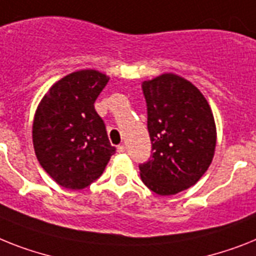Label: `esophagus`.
I'll use <instances>...</instances> for the list:
<instances>
[{"label": "esophagus", "mask_w": 256, "mask_h": 256, "mask_svg": "<svg viewBox=\"0 0 256 256\" xmlns=\"http://www.w3.org/2000/svg\"><path fill=\"white\" fill-rule=\"evenodd\" d=\"M124 150H126V147H124V144H120V146H118V147H117V151L120 152V154H124Z\"/></svg>", "instance_id": "1"}]
</instances>
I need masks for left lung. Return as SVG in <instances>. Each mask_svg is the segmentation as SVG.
Returning a JSON list of instances; mask_svg holds the SVG:
<instances>
[{
    "label": "left lung",
    "mask_w": 256,
    "mask_h": 256,
    "mask_svg": "<svg viewBox=\"0 0 256 256\" xmlns=\"http://www.w3.org/2000/svg\"><path fill=\"white\" fill-rule=\"evenodd\" d=\"M147 102L152 158L139 165L150 190L169 196L207 172L216 150V124L207 98L190 80L164 72L142 83Z\"/></svg>",
    "instance_id": "left-lung-1"
}]
</instances>
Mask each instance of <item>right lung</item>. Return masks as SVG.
<instances>
[{"instance_id": "obj_1", "label": "right lung", "mask_w": 256, "mask_h": 256, "mask_svg": "<svg viewBox=\"0 0 256 256\" xmlns=\"http://www.w3.org/2000/svg\"><path fill=\"white\" fill-rule=\"evenodd\" d=\"M108 80V75L95 68L70 72L49 88L36 108V158L52 180L68 190L91 184L116 152L94 106Z\"/></svg>"}]
</instances>
